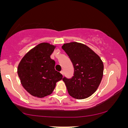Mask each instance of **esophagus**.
Instances as JSON below:
<instances>
[{
	"label": "esophagus",
	"instance_id": "esophagus-1",
	"mask_svg": "<svg viewBox=\"0 0 128 128\" xmlns=\"http://www.w3.org/2000/svg\"><path fill=\"white\" fill-rule=\"evenodd\" d=\"M60 73H61V74L62 75H64V71H63V70H61V71H60Z\"/></svg>",
	"mask_w": 128,
	"mask_h": 128
}]
</instances>
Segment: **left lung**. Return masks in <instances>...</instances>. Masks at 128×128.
I'll list each match as a JSON object with an SVG mask.
<instances>
[{
  "instance_id": "obj_1",
  "label": "left lung",
  "mask_w": 128,
  "mask_h": 128,
  "mask_svg": "<svg viewBox=\"0 0 128 128\" xmlns=\"http://www.w3.org/2000/svg\"><path fill=\"white\" fill-rule=\"evenodd\" d=\"M62 48L69 57L74 68L71 78H62L68 93L76 99L87 98L95 92L101 82L104 63L98 55L84 44L65 43Z\"/></svg>"
}]
</instances>
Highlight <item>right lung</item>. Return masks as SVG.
Returning a JSON list of instances; mask_svg holds the SVG:
<instances>
[{
	"mask_svg": "<svg viewBox=\"0 0 128 128\" xmlns=\"http://www.w3.org/2000/svg\"><path fill=\"white\" fill-rule=\"evenodd\" d=\"M56 46L42 42L30 50L22 59L17 73L24 88L32 95L43 98L52 93L62 75L55 70L50 56Z\"/></svg>",
	"mask_w": 128,
	"mask_h": 128,
	"instance_id": "right-lung-1",
	"label": "right lung"
}]
</instances>
